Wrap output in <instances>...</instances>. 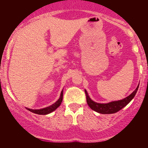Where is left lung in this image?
Masks as SVG:
<instances>
[{
    "label": "left lung",
    "mask_w": 148,
    "mask_h": 148,
    "mask_svg": "<svg viewBox=\"0 0 148 148\" xmlns=\"http://www.w3.org/2000/svg\"><path fill=\"white\" fill-rule=\"evenodd\" d=\"M138 86L136 88L130 95L127 97L125 99L122 100H118V101H111V102L107 103H97L95 101H92L90 97L88 96L87 91L85 90V93L86 95V101H87L88 105L90 106L91 109L94 110L95 111L97 112V113H101V114H112V113H117V112L121 110L122 108L126 106L129 103L132 101V99L134 97V96L136 94L137 90L138 89Z\"/></svg>",
    "instance_id": "1"
}]
</instances>
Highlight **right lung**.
Wrapping results in <instances>:
<instances>
[{"instance_id": "right-lung-1", "label": "right lung", "mask_w": 148, "mask_h": 148, "mask_svg": "<svg viewBox=\"0 0 148 148\" xmlns=\"http://www.w3.org/2000/svg\"><path fill=\"white\" fill-rule=\"evenodd\" d=\"M62 97H63V90H62V92H61L60 98L58 99V101H56L54 103H53V104L51 105V106L46 107V108H41V109H30V108H26V109L28 110V111L30 112H32V113H36V114H38V115L49 114V113H51V112L55 111L58 107L60 106V105L61 104V102L62 101Z\"/></svg>"}]
</instances>
